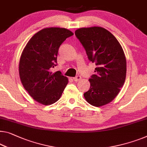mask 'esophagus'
<instances>
[{
	"instance_id": "34e87169",
	"label": "esophagus",
	"mask_w": 147,
	"mask_h": 147,
	"mask_svg": "<svg viewBox=\"0 0 147 147\" xmlns=\"http://www.w3.org/2000/svg\"><path fill=\"white\" fill-rule=\"evenodd\" d=\"M81 76H76V77H74V78H73V80L75 81V82H78V81H80V80H81Z\"/></svg>"
}]
</instances>
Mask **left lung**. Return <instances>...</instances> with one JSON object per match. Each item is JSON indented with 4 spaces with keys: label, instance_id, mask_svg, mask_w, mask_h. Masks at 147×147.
Here are the masks:
<instances>
[{
    "label": "left lung",
    "instance_id": "obj_1",
    "mask_svg": "<svg viewBox=\"0 0 147 147\" xmlns=\"http://www.w3.org/2000/svg\"><path fill=\"white\" fill-rule=\"evenodd\" d=\"M75 35L86 50L88 59L95 63V74L90 79V87L84 94L92 106L101 107L115 99L123 86L127 62L124 51L112 34L104 28H81Z\"/></svg>",
    "mask_w": 147,
    "mask_h": 147
}]
</instances>
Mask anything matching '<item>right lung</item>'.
Instances as JSON below:
<instances>
[{"instance_id":"right-lung-1","label":"right lung","mask_w":147,"mask_h":147,"mask_svg":"<svg viewBox=\"0 0 147 147\" xmlns=\"http://www.w3.org/2000/svg\"><path fill=\"white\" fill-rule=\"evenodd\" d=\"M74 34L63 28H46L30 39L21 54L19 74L22 84L34 100L48 106L61 98L69 79L60 71L53 73L58 50Z\"/></svg>"}]
</instances>
